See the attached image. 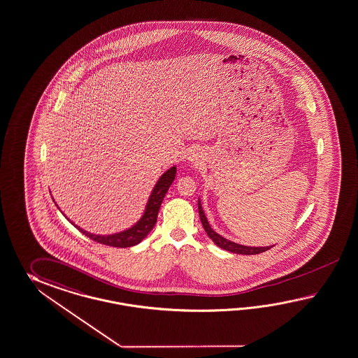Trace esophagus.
<instances>
[{"label": "esophagus", "mask_w": 358, "mask_h": 358, "mask_svg": "<svg viewBox=\"0 0 358 358\" xmlns=\"http://www.w3.org/2000/svg\"><path fill=\"white\" fill-rule=\"evenodd\" d=\"M199 155H198V154H195V152H192V155H190V157H189V159H190V162H192V163H199V160H201V159H199Z\"/></svg>", "instance_id": "obj_1"}]
</instances>
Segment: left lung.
I'll return each mask as SVG.
<instances>
[{
    "instance_id": "8db88e82",
    "label": "left lung",
    "mask_w": 358,
    "mask_h": 358,
    "mask_svg": "<svg viewBox=\"0 0 358 358\" xmlns=\"http://www.w3.org/2000/svg\"><path fill=\"white\" fill-rule=\"evenodd\" d=\"M198 210H199L201 225L204 227L207 236H210V239L215 242V244H217L218 247L222 248V250H227L229 252L239 253V255H257V253L265 252V251L271 250V247H273V245H271V247H247V245H242V244L230 242V241H227L225 238L218 236L216 231L212 230V227H210L207 218L204 216V212H203V208H201V201H198Z\"/></svg>"
}]
</instances>
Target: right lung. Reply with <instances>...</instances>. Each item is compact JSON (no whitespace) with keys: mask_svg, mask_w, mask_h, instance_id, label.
<instances>
[{"mask_svg":"<svg viewBox=\"0 0 358 358\" xmlns=\"http://www.w3.org/2000/svg\"><path fill=\"white\" fill-rule=\"evenodd\" d=\"M176 177V166H172L169 171H166L164 175L160 177V180L157 181L152 194L148 199V207L145 210V215L142 216L140 221L134 225V227L119 233V234H114V236H94L87 233L84 230L80 231L83 234H85L87 238H90L92 241H94L96 243L105 244V245H110V247H119V248H127V247H131L136 244L140 243L143 238H146L148 233L152 230V227H155L157 220V213L160 210L162 201L166 196V192L169 189V186L173 182Z\"/></svg>","mask_w":358,"mask_h":358,"instance_id":"right-lung-1","label":"right lung"}]
</instances>
